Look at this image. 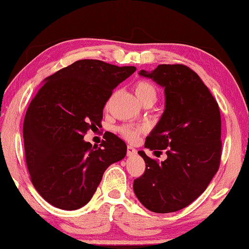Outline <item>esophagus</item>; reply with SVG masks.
<instances>
[{"label": "esophagus", "instance_id": "34e87169", "mask_svg": "<svg viewBox=\"0 0 249 249\" xmlns=\"http://www.w3.org/2000/svg\"><path fill=\"white\" fill-rule=\"evenodd\" d=\"M137 154V151L133 146H127V156H135Z\"/></svg>", "mask_w": 249, "mask_h": 249}]
</instances>
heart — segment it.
I'll return each instance as SVG.
<instances>
[{"label":"heart","instance_id":"1","mask_svg":"<svg viewBox=\"0 0 249 249\" xmlns=\"http://www.w3.org/2000/svg\"><path fill=\"white\" fill-rule=\"evenodd\" d=\"M134 92H135V95L139 98L141 103H143V102L147 100H153L154 102L156 101L157 90L155 89V86L148 81H137L135 83V85H134ZM118 132H120L121 135L125 137L126 140L134 141L142 132H144V128L141 127V126L123 125L118 128Z\"/></svg>","mask_w":249,"mask_h":249}]
</instances>
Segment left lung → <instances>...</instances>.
Here are the masks:
<instances>
[{
	"label": "left lung",
	"instance_id": "8db88e82",
	"mask_svg": "<svg viewBox=\"0 0 249 249\" xmlns=\"http://www.w3.org/2000/svg\"><path fill=\"white\" fill-rule=\"evenodd\" d=\"M141 76L164 88L165 110L145 147L166 149L159 163L143 151L144 174L134 180V193L154 213H173L203 194L219 168L222 121L217 102L194 71L183 64H160Z\"/></svg>",
	"mask_w": 249,
	"mask_h": 249
}]
</instances>
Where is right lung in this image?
Masks as SVG:
<instances>
[{
  "mask_svg": "<svg viewBox=\"0 0 249 249\" xmlns=\"http://www.w3.org/2000/svg\"><path fill=\"white\" fill-rule=\"evenodd\" d=\"M135 71L80 60L45 78L26 110L23 139L31 181L47 203L65 211L83 207L106 168L125 157L126 144L113 133L101 147L83 139L101 125L113 89Z\"/></svg>",
  "mask_w": 249,
  "mask_h": 249,
  "instance_id": "1",
  "label": "right lung"
}]
</instances>
